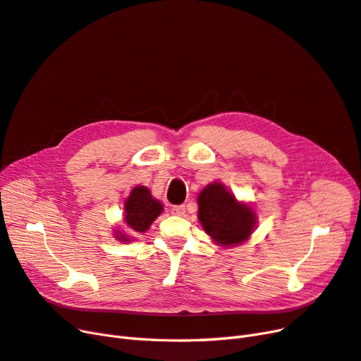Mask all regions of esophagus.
<instances>
[{"label":"esophagus","mask_w":361,"mask_h":361,"mask_svg":"<svg viewBox=\"0 0 361 361\" xmlns=\"http://www.w3.org/2000/svg\"><path fill=\"white\" fill-rule=\"evenodd\" d=\"M171 214L173 215H179V216L183 215L185 214V206H182V204L180 206H173L171 207Z\"/></svg>","instance_id":"34e87169"}]
</instances>
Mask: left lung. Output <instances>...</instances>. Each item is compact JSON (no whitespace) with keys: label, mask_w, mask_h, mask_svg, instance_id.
<instances>
[{"label":"left lung","mask_w":361,"mask_h":361,"mask_svg":"<svg viewBox=\"0 0 361 361\" xmlns=\"http://www.w3.org/2000/svg\"><path fill=\"white\" fill-rule=\"evenodd\" d=\"M199 223L212 243L232 248L247 243L257 226L253 206L239 202L221 182L207 183L197 195Z\"/></svg>","instance_id":"8db88e82"}]
</instances>
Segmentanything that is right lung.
Here are the masks:
<instances>
[{"label":"right lung","instance_id":"add662e5","mask_svg":"<svg viewBox=\"0 0 361 361\" xmlns=\"http://www.w3.org/2000/svg\"><path fill=\"white\" fill-rule=\"evenodd\" d=\"M164 206L152 195L145 185H137L130 190L123 203V227H114L113 235L120 243L134 241V235L146 233L157 218L162 214Z\"/></svg>","mask_w":361,"mask_h":361}]
</instances>
